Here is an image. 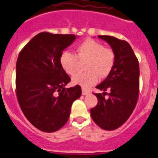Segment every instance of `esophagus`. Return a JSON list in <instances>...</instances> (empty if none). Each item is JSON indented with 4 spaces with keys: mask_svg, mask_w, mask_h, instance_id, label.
<instances>
[{
    "mask_svg": "<svg viewBox=\"0 0 158 158\" xmlns=\"http://www.w3.org/2000/svg\"><path fill=\"white\" fill-rule=\"evenodd\" d=\"M89 94V91L87 90V89H82V94L83 95H87V94Z\"/></svg>",
    "mask_w": 158,
    "mask_h": 158,
    "instance_id": "1",
    "label": "esophagus"
}]
</instances>
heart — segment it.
Masks as SVG:
<instances>
[{"label":"heart","instance_id":"obj_1","mask_svg":"<svg viewBox=\"0 0 158 158\" xmlns=\"http://www.w3.org/2000/svg\"><path fill=\"white\" fill-rule=\"evenodd\" d=\"M79 59H88L85 73H78L72 78L74 85L85 89L90 88L98 81L99 76L105 78L111 72L115 62V52L106 48L100 42L87 39L76 48V55L69 51H64L59 56V64L64 72L69 75L75 73Z\"/></svg>","mask_w":158,"mask_h":158}]
</instances>
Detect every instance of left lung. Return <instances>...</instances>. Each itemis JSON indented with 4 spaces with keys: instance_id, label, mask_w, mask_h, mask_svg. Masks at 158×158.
<instances>
[{
    "instance_id": "8db88e82",
    "label": "left lung",
    "mask_w": 158,
    "mask_h": 158,
    "mask_svg": "<svg viewBox=\"0 0 158 158\" xmlns=\"http://www.w3.org/2000/svg\"><path fill=\"white\" fill-rule=\"evenodd\" d=\"M115 52V62L107 78L96 88L104 91L94 94L98 104L90 110L91 117L100 128L115 130L128 120L135 107L139 94V63L131 47L127 41L111 36H99ZM110 89L109 98L105 91Z\"/></svg>"
}]
</instances>
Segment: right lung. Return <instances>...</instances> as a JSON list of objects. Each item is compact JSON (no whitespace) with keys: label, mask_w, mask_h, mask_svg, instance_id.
<instances>
[{"label":"right lung","mask_w":158,"mask_h":158,"mask_svg":"<svg viewBox=\"0 0 158 158\" xmlns=\"http://www.w3.org/2000/svg\"><path fill=\"white\" fill-rule=\"evenodd\" d=\"M76 39L73 34L40 32L20 52L16 66V89L20 107L36 128L53 132L64 127L71 106L81 96V87L66 89L70 78L59 56Z\"/></svg>","instance_id":"add662e5"}]
</instances>
